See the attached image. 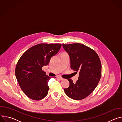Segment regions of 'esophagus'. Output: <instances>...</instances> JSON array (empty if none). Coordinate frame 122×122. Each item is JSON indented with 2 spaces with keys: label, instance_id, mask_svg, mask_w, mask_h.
<instances>
[{
  "label": "esophagus",
  "instance_id": "1",
  "mask_svg": "<svg viewBox=\"0 0 122 122\" xmlns=\"http://www.w3.org/2000/svg\"><path fill=\"white\" fill-rule=\"evenodd\" d=\"M57 79H59L60 80H63V78H62V77H59V76L57 77Z\"/></svg>",
  "mask_w": 122,
  "mask_h": 122
}]
</instances>
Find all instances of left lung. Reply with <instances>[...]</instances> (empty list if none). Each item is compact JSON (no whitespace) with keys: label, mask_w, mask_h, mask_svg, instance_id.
<instances>
[{"label":"left lung","mask_w":122,"mask_h":122,"mask_svg":"<svg viewBox=\"0 0 122 122\" xmlns=\"http://www.w3.org/2000/svg\"><path fill=\"white\" fill-rule=\"evenodd\" d=\"M68 53L72 69L79 72L75 83L68 79L69 86L65 88L67 97L74 100H81L88 97L96 88L101 76V64L96 52L82 44H63Z\"/></svg>","instance_id":"obj_1"}]
</instances>
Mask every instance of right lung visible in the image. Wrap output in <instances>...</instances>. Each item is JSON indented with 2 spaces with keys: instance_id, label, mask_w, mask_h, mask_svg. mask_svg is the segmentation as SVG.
<instances>
[{
  "instance_id": "obj_1",
  "label": "right lung",
  "mask_w": 122,
  "mask_h": 122,
  "mask_svg": "<svg viewBox=\"0 0 122 122\" xmlns=\"http://www.w3.org/2000/svg\"><path fill=\"white\" fill-rule=\"evenodd\" d=\"M61 47L59 43L36 45L26 51L17 62L15 76L21 89L29 98L40 100L47 95L48 82L51 78L42 67L48 65Z\"/></svg>"
}]
</instances>
